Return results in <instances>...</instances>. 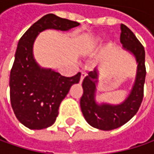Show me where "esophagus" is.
I'll use <instances>...</instances> for the list:
<instances>
[{
    "instance_id": "esophagus-1",
    "label": "esophagus",
    "mask_w": 154,
    "mask_h": 154,
    "mask_svg": "<svg viewBox=\"0 0 154 154\" xmlns=\"http://www.w3.org/2000/svg\"><path fill=\"white\" fill-rule=\"evenodd\" d=\"M86 76V72H81V76H80V82L81 83L82 81H83V80H84V78Z\"/></svg>"
}]
</instances>
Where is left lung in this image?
Listing matches in <instances>:
<instances>
[{
  "mask_svg": "<svg viewBox=\"0 0 154 154\" xmlns=\"http://www.w3.org/2000/svg\"><path fill=\"white\" fill-rule=\"evenodd\" d=\"M120 42L126 51L135 56L138 64L133 88L124 102L116 105L96 103L95 93L98 77L97 69L89 72L82 82L83 95L80 98L82 114L91 126L101 130H112L125 124L137 113L143 100L146 74L144 47L133 32L123 24H121Z\"/></svg>",
  "mask_w": 154,
  "mask_h": 154,
  "instance_id": "left-lung-1",
  "label": "left lung"
}]
</instances>
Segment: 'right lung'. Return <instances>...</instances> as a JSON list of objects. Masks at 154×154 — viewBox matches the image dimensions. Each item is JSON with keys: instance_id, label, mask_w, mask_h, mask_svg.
<instances>
[{"instance_id": "1", "label": "right lung", "mask_w": 154, "mask_h": 154, "mask_svg": "<svg viewBox=\"0 0 154 154\" xmlns=\"http://www.w3.org/2000/svg\"><path fill=\"white\" fill-rule=\"evenodd\" d=\"M80 23L53 14L34 23L19 41L10 73V101L17 119L31 129L51 126L58 116L60 103L72 85L79 83L80 73L65 77L51 69L40 68L33 58L34 41L46 29L68 31Z\"/></svg>"}]
</instances>
